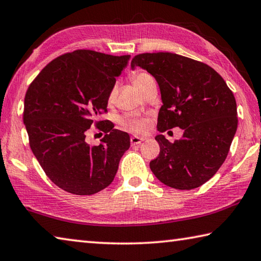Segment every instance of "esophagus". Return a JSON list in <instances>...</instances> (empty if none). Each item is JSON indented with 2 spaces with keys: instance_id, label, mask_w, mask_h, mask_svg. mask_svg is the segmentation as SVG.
<instances>
[{
  "instance_id": "obj_1",
  "label": "esophagus",
  "mask_w": 261,
  "mask_h": 261,
  "mask_svg": "<svg viewBox=\"0 0 261 261\" xmlns=\"http://www.w3.org/2000/svg\"><path fill=\"white\" fill-rule=\"evenodd\" d=\"M143 140H144L143 138H139V136H132L130 143H132V145H138V144L142 142Z\"/></svg>"
}]
</instances>
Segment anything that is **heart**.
Returning <instances> with one entry per match:
<instances>
[{
  "instance_id": "obj_1",
  "label": "heart",
  "mask_w": 261,
  "mask_h": 261,
  "mask_svg": "<svg viewBox=\"0 0 261 261\" xmlns=\"http://www.w3.org/2000/svg\"><path fill=\"white\" fill-rule=\"evenodd\" d=\"M130 79L132 82H133L134 86L141 90L143 87L148 84L149 81L153 80L152 76L149 74L147 72H141V71H135L130 74ZM114 95H116V89H111V91L109 93L108 96V102L111 103L114 99ZM125 126L128 128V129L132 132H142L145 128V121L143 119H127L125 121Z\"/></svg>"
}]
</instances>
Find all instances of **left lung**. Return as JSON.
Listing matches in <instances>:
<instances>
[{"mask_svg":"<svg viewBox=\"0 0 261 261\" xmlns=\"http://www.w3.org/2000/svg\"><path fill=\"white\" fill-rule=\"evenodd\" d=\"M132 67L147 70L157 80L163 105L158 130L180 127L184 135L170 142L157 135L158 157L150 162L157 179L171 188L190 190L216 174L229 152L237 129L234 94L207 64L173 53H145Z\"/></svg>","mask_w":261,"mask_h":261,"instance_id":"1","label":"left lung"}]
</instances>
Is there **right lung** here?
Listing matches in <instances>:
<instances>
[{
    "mask_svg": "<svg viewBox=\"0 0 261 261\" xmlns=\"http://www.w3.org/2000/svg\"><path fill=\"white\" fill-rule=\"evenodd\" d=\"M129 57L74 50L47 64L26 91L22 120L30 147L49 179L67 193L107 188L129 148L126 132L97 120L108 112L109 93ZM91 125L106 133L99 146L84 141Z\"/></svg>",
    "mask_w": 261,
    "mask_h": 261,
    "instance_id": "add662e5",
    "label": "right lung"
}]
</instances>
